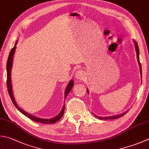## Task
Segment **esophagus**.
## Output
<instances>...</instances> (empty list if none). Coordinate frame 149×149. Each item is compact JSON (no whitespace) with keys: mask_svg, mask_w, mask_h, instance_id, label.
Instances as JSON below:
<instances>
[{"mask_svg":"<svg viewBox=\"0 0 149 149\" xmlns=\"http://www.w3.org/2000/svg\"><path fill=\"white\" fill-rule=\"evenodd\" d=\"M84 77V72L81 71V70H79V71H77L75 72V78L76 79L81 80H82Z\"/></svg>","mask_w":149,"mask_h":149,"instance_id":"1","label":"esophagus"}]
</instances>
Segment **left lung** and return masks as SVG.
Here are the masks:
<instances>
[{"mask_svg": "<svg viewBox=\"0 0 149 149\" xmlns=\"http://www.w3.org/2000/svg\"><path fill=\"white\" fill-rule=\"evenodd\" d=\"M134 45H135V48H136V54H137V61H138V63H139V69H140V72H141V78H142V69H141V63H140V61H139V47H138V45H137V42L136 41L134 40ZM87 91L89 93V91H88V89H87ZM127 113V111L125 112V113H121L120 115H117V116H109V117H97L96 116V117L97 118H99L100 119H117V118H119V117H122L123 116H124L125 114H126Z\"/></svg>", "mask_w": 149, "mask_h": 149, "instance_id": "left-lung-1", "label": "left lung"}]
</instances>
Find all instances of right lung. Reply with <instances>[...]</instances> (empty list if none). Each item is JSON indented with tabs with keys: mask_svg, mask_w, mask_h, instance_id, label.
<instances>
[{
	"mask_svg": "<svg viewBox=\"0 0 149 149\" xmlns=\"http://www.w3.org/2000/svg\"><path fill=\"white\" fill-rule=\"evenodd\" d=\"M17 44V41L15 42V45H14L13 48L12 50H11V51L10 52V54H9V56H8V61H7V65H6L7 88H8V93H9V95H10V98H11V99H12V100L13 104L15 105V107L17 108V109L19 111H21L22 114L24 115V116H26L27 117H29V119L33 120V121L37 122V123H44V124H52V123H54L56 122H57L58 120H60L63 116V115L64 113V110H65V106H63V108H62V109H61V110L60 112V113H59L57 116L53 117V118H51V119H41V118H39V117H36V116H32V115H30V113H27V112L24 111L23 109H22L19 108V106L17 105V104L16 101L15 100V98H14L13 94L12 81H11V71H12L13 58L14 53H15V51ZM73 85H74L73 80H70V82H69L68 84H67V88L65 89V99L67 97V95H68L69 93L71 91L72 88V86H73Z\"/></svg>",
	"mask_w": 149,
	"mask_h": 149,
	"instance_id": "1",
	"label": "right lung"
}]
</instances>
